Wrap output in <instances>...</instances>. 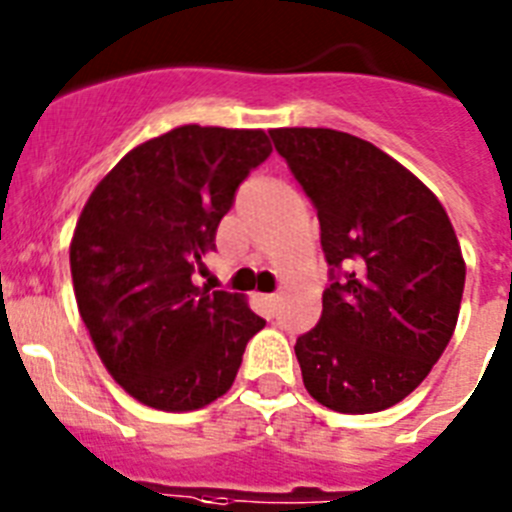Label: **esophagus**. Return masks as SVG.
Instances as JSON below:
<instances>
[{
  "mask_svg": "<svg viewBox=\"0 0 512 512\" xmlns=\"http://www.w3.org/2000/svg\"><path fill=\"white\" fill-rule=\"evenodd\" d=\"M261 299H264L266 307H271V309H274L276 304H279V294H264V297H261Z\"/></svg>",
  "mask_w": 512,
  "mask_h": 512,
  "instance_id": "esophagus-1",
  "label": "esophagus"
}]
</instances>
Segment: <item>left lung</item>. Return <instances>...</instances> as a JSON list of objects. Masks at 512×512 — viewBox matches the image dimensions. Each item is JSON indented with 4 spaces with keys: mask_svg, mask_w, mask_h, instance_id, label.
<instances>
[{
    "mask_svg": "<svg viewBox=\"0 0 512 512\" xmlns=\"http://www.w3.org/2000/svg\"><path fill=\"white\" fill-rule=\"evenodd\" d=\"M320 218L330 287L294 345L302 381L340 414L409 396L457 327L464 259L437 195L365 139L335 129H271Z\"/></svg>",
    "mask_w": 512,
    "mask_h": 512,
    "instance_id": "1",
    "label": "left lung"
}]
</instances>
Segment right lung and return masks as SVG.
Wrapping results in <instances>:
<instances>
[{
    "label": "right lung",
    "mask_w": 512,
    "mask_h": 512,
    "mask_svg": "<svg viewBox=\"0 0 512 512\" xmlns=\"http://www.w3.org/2000/svg\"><path fill=\"white\" fill-rule=\"evenodd\" d=\"M269 154L261 129L177 126L121 157L83 205L70 241L78 312L111 378L144 406L213 403L264 330L243 294L192 276L238 185Z\"/></svg>",
    "instance_id": "add662e5"
}]
</instances>
